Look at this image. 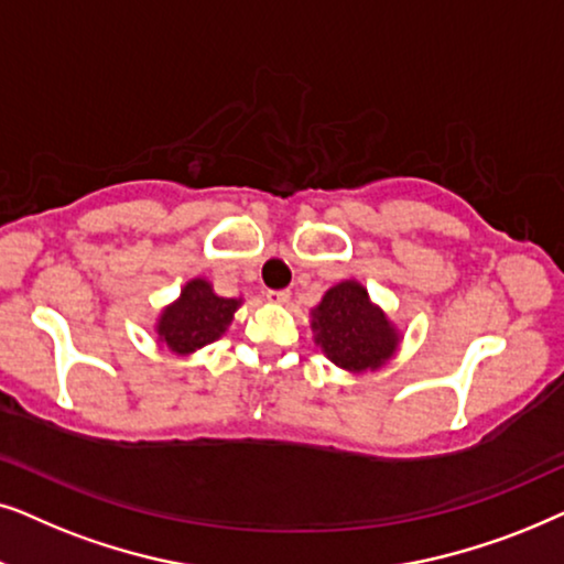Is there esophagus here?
I'll return each mask as SVG.
<instances>
[{
	"label": "esophagus",
	"instance_id": "34e87169",
	"mask_svg": "<svg viewBox=\"0 0 564 564\" xmlns=\"http://www.w3.org/2000/svg\"><path fill=\"white\" fill-rule=\"evenodd\" d=\"M289 299H291V291H286V289L268 291V302H273V304H289Z\"/></svg>",
	"mask_w": 564,
	"mask_h": 564
}]
</instances>
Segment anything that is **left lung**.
<instances>
[{
  "label": "left lung",
  "instance_id": "left-lung-1",
  "mask_svg": "<svg viewBox=\"0 0 564 564\" xmlns=\"http://www.w3.org/2000/svg\"><path fill=\"white\" fill-rule=\"evenodd\" d=\"M317 345L340 369L373 371L394 356L400 333L358 281L337 283L312 312Z\"/></svg>",
  "mask_w": 564,
  "mask_h": 564
}]
</instances>
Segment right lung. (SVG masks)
<instances>
[{
    "label": "right lung",
    "instance_id": "1",
    "mask_svg": "<svg viewBox=\"0 0 564 564\" xmlns=\"http://www.w3.org/2000/svg\"><path fill=\"white\" fill-rule=\"evenodd\" d=\"M242 299L216 296L212 283L204 278H193L180 291V299L162 312L156 322V335L177 356L204 348L224 335L235 317Z\"/></svg>",
    "mask_w": 564,
    "mask_h": 564
}]
</instances>
